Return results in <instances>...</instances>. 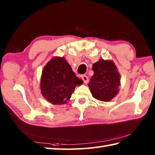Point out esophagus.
I'll list each match as a JSON object with an SVG mask.
<instances>
[{
    "label": "esophagus",
    "mask_w": 155,
    "mask_h": 155,
    "mask_svg": "<svg viewBox=\"0 0 155 155\" xmlns=\"http://www.w3.org/2000/svg\"><path fill=\"white\" fill-rule=\"evenodd\" d=\"M81 77H82V79H83V81H84V83H88V78L87 76L83 75Z\"/></svg>",
    "instance_id": "esophagus-1"
}]
</instances>
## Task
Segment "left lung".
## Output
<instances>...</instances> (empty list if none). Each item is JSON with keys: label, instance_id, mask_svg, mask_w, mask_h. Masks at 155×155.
<instances>
[{"label": "left lung", "instance_id": "8db88e82", "mask_svg": "<svg viewBox=\"0 0 155 155\" xmlns=\"http://www.w3.org/2000/svg\"><path fill=\"white\" fill-rule=\"evenodd\" d=\"M94 74L88 84L92 94L97 100L110 101L118 93L120 75L114 62L100 59L93 65Z\"/></svg>", "mask_w": 155, "mask_h": 155}]
</instances>
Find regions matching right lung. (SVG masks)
Masks as SVG:
<instances>
[{"mask_svg": "<svg viewBox=\"0 0 155 155\" xmlns=\"http://www.w3.org/2000/svg\"><path fill=\"white\" fill-rule=\"evenodd\" d=\"M82 84L83 81L76 77L67 61L63 57H55L42 71L41 93L52 104H64L71 97L76 86Z\"/></svg>", "mask_w": 155, "mask_h": 155, "instance_id": "add662e5", "label": "right lung"}]
</instances>
